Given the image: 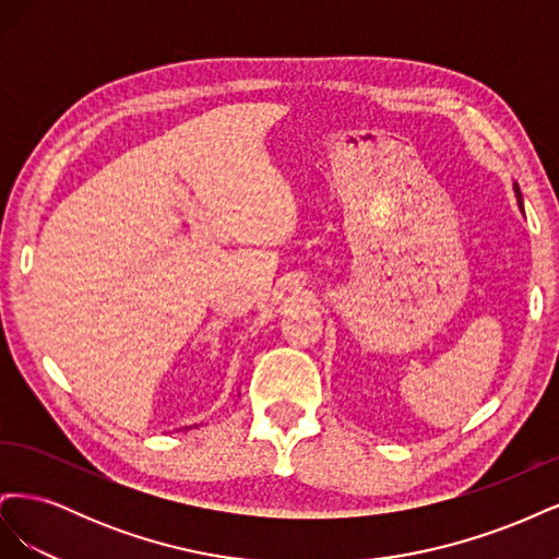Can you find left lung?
Segmentation results:
<instances>
[{"label": "left lung", "instance_id": "1", "mask_svg": "<svg viewBox=\"0 0 559 559\" xmlns=\"http://www.w3.org/2000/svg\"><path fill=\"white\" fill-rule=\"evenodd\" d=\"M515 195H518V200H520V207H522V195H520V186H515Z\"/></svg>", "mask_w": 559, "mask_h": 559}]
</instances>
